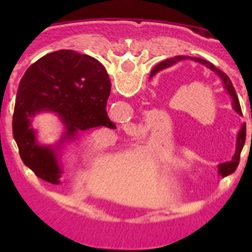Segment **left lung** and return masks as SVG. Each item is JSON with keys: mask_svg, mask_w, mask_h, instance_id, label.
Listing matches in <instances>:
<instances>
[{"mask_svg": "<svg viewBox=\"0 0 252 252\" xmlns=\"http://www.w3.org/2000/svg\"><path fill=\"white\" fill-rule=\"evenodd\" d=\"M193 60L195 63H199L202 65H204L206 68H208L209 70H212L213 73L220 77L222 82V86H223L224 91L228 93V95L231 97V106H232L233 111H235L237 115L242 116V111H241V106H240V101H239V97L236 94V91L232 86V82L226 74H224L222 70H220L218 68H216L212 63H209L207 62L206 59H201V58H194V57H183V55H178V57L174 58H170V59H166L161 63L158 64L155 68L153 69V72H151L150 77L154 74H157L158 72L160 70H164L166 68H170V66L175 65V64L180 63V62H184V60ZM251 139H252V135H251ZM245 140H246V124H242L241 128L240 131L237 132V137H236V149H235V154H233L232 159L230 161H226V162H221V164H218V174L222 175V178L226 177L228 174H232L233 171L236 170L237 165H239L240 162V154H241L242 148H244V144H245Z\"/></svg>", "mask_w": 252, "mask_h": 252, "instance_id": "8db88e82", "label": "left lung"}]
</instances>
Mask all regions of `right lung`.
Instances as JSON below:
<instances>
[{"label": "right lung", "instance_id": "add662e5", "mask_svg": "<svg viewBox=\"0 0 252 252\" xmlns=\"http://www.w3.org/2000/svg\"><path fill=\"white\" fill-rule=\"evenodd\" d=\"M111 82L95 58L74 50L49 53L31 64L20 82L12 117L13 137L22 161L40 179L60 184V154L83 131L98 126L115 128L107 115ZM53 112L63 126L61 139L51 146L40 144L32 117Z\"/></svg>", "mask_w": 252, "mask_h": 252}]
</instances>
